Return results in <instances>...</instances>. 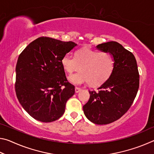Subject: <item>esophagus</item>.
<instances>
[{
  "label": "esophagus",
  "mask_w": 154,
  "mask_h": 154,
  "mask_svg": "<svg viewBox=\"0 0 154 154\" xmlns=\"http://www.w3.org/2000/svg\"><path fill=\"white\" fill-rule=\"evenodd\" d=\"M81 90H82V89H81V88H78V87H75V93H78V92H79Z\"/></svg>",
  "instance_id": "34e87169"
}]
</instances>
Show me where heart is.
<instances>
[{
  "label": "heart",
  "instance_id": "b5f03b06",
  "mask_svg": "<svg viewBox=\"0 0 154 154\" xmlns=\"http://www.w3.org/2000/svg\"><path fill=\"white\" fill-rule=\"evenodd\" d=\"M62 65L69 74L79 69L80 66V71L69 77L71 83L75 85L90 83L91 85H97L102 84L111 76L114 62L109 54L85 48L75 52V57L71 54L64 55Z\"/></svg>",
  "mask_w": 154,
  "mask_h": 154
}]
</instances>
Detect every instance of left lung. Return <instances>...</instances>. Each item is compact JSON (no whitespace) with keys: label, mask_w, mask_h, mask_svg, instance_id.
I'll return each mask as SVG.
<instances>
[{"label":"left lung","mask_w":154,"mask_h":154,"mask_svg":"<svg viewBox=\"0 0 154 154\" xmlns=\"http://www.w3.org/2000/svg\"><path fill=\"white\" fill-rule=\"evenodd\" d=\"M96 48L110 54L114 66L98 91H89L90 97L83 110L92 123L108 124L120 118L132 105L139 87V75L134 56L121 44L109 41Z\"/></svg>","instance_id":"8db88e82"}]
</instances>
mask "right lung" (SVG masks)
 <instances>
[{"label": "right lung", "mask_w": 154, "mask_h": 154, "mask_svg": "<svg viewBox=\"0 0 154 154\" xmlns=\"http://www.w3.org/2000/svg\"><path fill=\"white\" fill-rule=\"evenodd\" d=\"M77 45L72 41L39 37L20 54L15 68V92L34 119L47 123L64 114L75 86L68 82L62 59Z\"/></svg>", "instance_id": "obj_1"}]
</instances>
